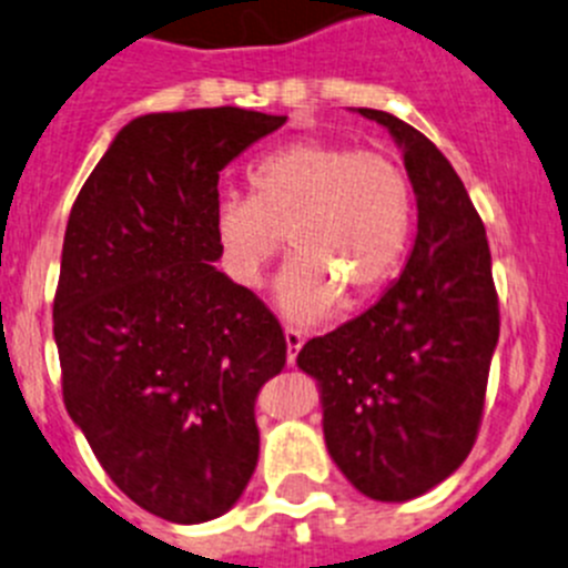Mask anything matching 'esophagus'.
Here are the masks:
<instances>
[{
    "label": "esophagus",
    "mask_w": 568,
    "mask_h": 568,
    "mask_svg": "<svg viewBox=\"0 0 568 568\" xmlns=\"http://www.w3.org/2000/svg\"><path fill=\"white\" fill-rule=\"evenodd\" d=\"M285 344H288V364H296V356L305 344V333L300 327H285Z\"/></svg>",
    "instance_id": "34e87169"
}]
</instances>
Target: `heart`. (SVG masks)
<instances>
[{
	"mask_svg": "<svg viewBox=\"0 0 568 568\" xmlns=\"http://www.w3.org/2000/svg\"><path fill=\"white\" fill-rule=\"evenodd\" d=\"M415 224V190L404 164L347 142L296 140L248 171V195H224L212 230L232 277L257 288L283 254L296 260L280 280V308L316 322L384 288L404 260Z\"/></svg>",
	"mask_w": 568,
	"mask_h": 568,
	"instance_id": "b5f03b06",
	"label": "heart"
}]
</instances>
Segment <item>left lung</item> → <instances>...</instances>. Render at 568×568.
<instances>
[{"label": "left lung", "mask_w": 568, "mask_h": 568, "mask_svg": "<svg viewBox=\"0 0 568 568\" xmlns=\"http://www.w3.org/2000/svg\"><path fill=\"white\" fill-rule=\"evenodd\" d=\"M358 111L404 148L415 248L373 308L311 338L296 364L320 381L333 463L369 499L406 501L452 476L474 448L499 294L485 224L452 162L389 111Z\"/></svg>", "instance_id": "8db88e82"}]
</instances>
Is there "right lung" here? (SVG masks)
Instances as JSON below:
<instances>
[{
    "mask_svg": "<svg viewBox=\"0 0 568 568\" xmlns=\"http://www.w3.org/2000/svg\"><path fill=\"white\" fill-rule=\"evenodd\" d=\"M288 116L219 105L136 116L69 212L52 331L69 417L164 521L219 518L257 465L254 404L285 367L257 294L212 266L219 173Z\"/></svg>",
    "mask_w": 568,
    "mask_h": 568,
    "instance_id": "right-lung-1",
    "label": "right lung"
}]
</instances>
